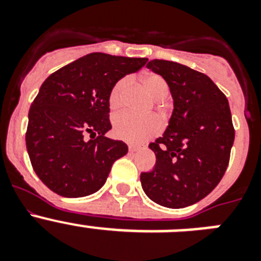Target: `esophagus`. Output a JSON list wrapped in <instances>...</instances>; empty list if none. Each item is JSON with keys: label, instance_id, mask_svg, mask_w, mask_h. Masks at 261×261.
<instances>
[{"label": "esophagus", "instance_id": "obj_1", "mask_svg": "<svg viewBox=\"0 0 261 261\" xmlns=\"http://www.w3.org/2000/svg\"><path fill=\"white\" fill-rule=\"evenodd\" d=\"M128 149H129V151H130V153H135V151H137L138 149H141V146H138V145H129L128 146Z\"/></svg>", "mask_w": 261, "mask_h": 261}]
</instances>
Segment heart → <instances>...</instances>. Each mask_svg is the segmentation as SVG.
I'll use <instances>...</instances> for the list:
<instances>
[{
	"label": "heart",
	"mask_w": 261,
	"mask_h": 261,
	"mask_svg": "<svg viewBox=\"0 0 261 261\" xmlns=\"http://www.w3.org/2000/svg\"><path fill=\"white\" fill-rule=\"evenodd\" d=\"M129 85L128 78H121L114 85L110 93V107L117 110L123 106L124 93ZM142 85L149 95L155 100H162L168 94V85L158 74H146L142 77ZM161 121L156 116H137L130 112H123L114 117V133L119 140L130 144L146 141L147 138L158 135Z\"/></svg>",
	"instance_id": "heart-1"
}]
</instances>
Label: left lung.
Listing matches in <instances>:
<instances>
[{
    "mask_svg": "<svg viewBox=\"0 0 261 261\" xmlns=\"http://www.w3.org/2000/svg\"><path fill=\"white\" fill-rule=\"evenodd\" d=\"M146 66L166 80L174 110L162 137L149 145L156 162L140 176L142 190L166 208H186L208 196L229 165L235 136L229 102L204 73L166 60Z\"/></svg>",
    "mask_w": 261,
    "mask_h": 261,
    "instance_id": "8db88e82",
    "label": "left lung"
}]
</instances>
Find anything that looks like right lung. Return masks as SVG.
<instances>
[{"label":"right lung","instance_id":"1","mask_svg":"<svg viewBox=\"0 0 261 261\" xmlns=\"http://www.w3.org/2000/svg\"><path fill=\"white\" fill-rule=\"evenodd\" d=\"M146 61L90 53L43 82L30 107L26 146L34 171L50 191L84 197L102 188L115 161L128 153L126 144L105 136L111 89Z\"/></svg>","mask_w":261,"mask_h":261}]
</instances>
